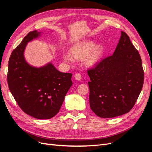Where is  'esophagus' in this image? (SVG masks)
Returning a JSON list of instances; mask_svg holds the SVG:
<instances>
[{
	"label": "esophagus",
	"mask_w": 152,
	"mask_h": 152,
	"mask_svg": "<svg viewBox=\"0 0 152 152\" xmlns=\"http://www.w3.org/2000/svg\"><path fill=\"white\" fill-rule=\"evenodd\" d=\"M75 79L77 80H81V75L80 73H76V74L74 75Z\"/></svg>",
	"instance_id": "obj_1"
}]
</instances>
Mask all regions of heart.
Masks as SVG:
<instances>
[{"label":"heart","instance_id":"heart-1","mask_svg":"<svg viewBox=\"0 0 152 152\" xmlns=\"http://www.w3.org/2000/svg\"><path fill=\"white\" fill-rule=\"evenodd\" d=\"M103 49L102 45H95L92 41H84L78 43L72 47L70 54L63 53V60L67 63H71L72 57L77 59H82L85 57L86 65L92 66L97 62L102 56Z\"/></svg>","mask_w":152,"mask_h":152}]
</instances>
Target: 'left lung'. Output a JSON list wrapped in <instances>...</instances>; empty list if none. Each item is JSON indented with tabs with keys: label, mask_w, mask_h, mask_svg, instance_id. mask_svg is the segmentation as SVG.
Here are the masks:
<instances>
[{
	"label": "left lung",
	"mask_w": 152,
	"mask_h": 152,
	"mask_svg": "<svg viewBox=\"0 0 152 152\" xmlns=\"http://www.w3.org/2000/svg\"><path fill=\"white\" fill-rule=\"evenodd\" d=\"M87 73L91 79L88 82L90 107L102 118L128 113L134 107L143 85L140 55L122 31L113 54L101 60Z\"/></svg>",
	"instance_id": "1"
}]
</instances>
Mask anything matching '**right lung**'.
<instances>
[{
  "mask_svg": "<svg viewBox=\"0 0 152 152\" xmlns=\"http://www.w3.org/2000/svg\"><path fill=\"white\" fill-rule=\"evenodd\" d=\"M42 32H29L12 52L9 60L7 83L14 98L25 113L49 119L59 112L72 85V74L58 71L51 62L36 67L27 62L24 53L28 42Z\"/></svg>",
  "mask_w": 152,
  "mask_h": 152,
  "instance_id": "right-lung-1",
  "label": "right lung"
}]
</instances>
